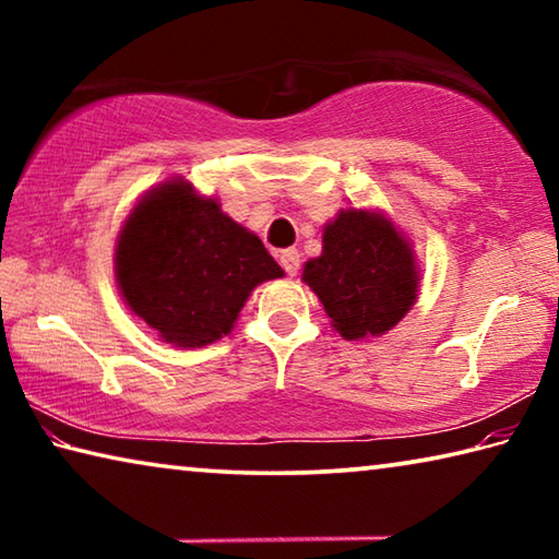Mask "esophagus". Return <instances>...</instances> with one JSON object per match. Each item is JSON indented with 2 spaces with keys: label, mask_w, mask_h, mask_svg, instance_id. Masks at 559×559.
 Returning <instances> with one entry per match:
<instances>
[{
  "label": "esophagus",
  "mask_w": 559,
  "mask_h": 559,
  "mask_svg": "<svg viewBox=\"0 0 559 559\" xmlns=\"http://www.w3.org/2000/svg\"><path fill=\"white\" fill-rule=\"evenodd\" d=\"M278 261H281V266H283V271L288 273V276H296L298 269H300V253H298L296 249H286V251H281Z\"/></svg>",
  "instance_id": "obj_1"
}]
</instances>
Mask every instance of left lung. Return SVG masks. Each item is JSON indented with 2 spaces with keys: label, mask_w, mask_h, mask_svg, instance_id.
<instances>
[{
  "label": "left lung",
  "mask_w": 559,
  "mask_h": 559,
  "mask_svg": "<svg viewBox=\"0 0 559 559\" xmlns=\"http://www.w3.org/2000/svg\"><path fill=\"white\" fill-rule=\"evenodd\" d=\"M302 283L323 302L340 337H382L419 296L416 253L390 216L349 206L323 226V251L302 266Z\"/></svg>",
  "instance_id": "1"
}]
</instances>
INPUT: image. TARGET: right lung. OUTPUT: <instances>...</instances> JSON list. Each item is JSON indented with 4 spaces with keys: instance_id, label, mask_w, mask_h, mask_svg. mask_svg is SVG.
<instances>
[{
    "instance_id": "add662e5",
    "label": "right lung",
    "mask_w": 559,
    "mask_h": 559,
    "mask_svg": "<svg viewBox=\"0 0 559 559\" xmlns=\"http://www.w3.org/2000/svg\"><path fill=\"white\" fill-rule=\"evenodd\" d=\"M112 269L130 313L185 349L229 335L253 288L283 276L257 234L182 177L147 189L132 206Z\"/></svg>"
}]
</instances>
